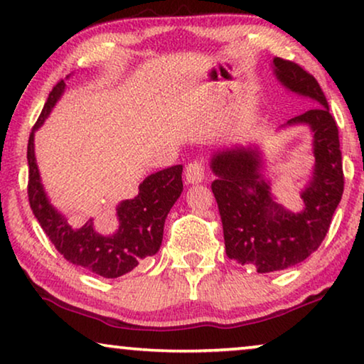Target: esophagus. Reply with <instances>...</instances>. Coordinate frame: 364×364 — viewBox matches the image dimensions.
<instances>
[{
	"instance_id": "1",
	"label": "esophagus",
	"mask_w": 364,
	"mask_h": 364,
	"mask_svg": "<svg viewBox=\"0 0 364 364\" xmlns=\"http://www.w3.org/2000/svg\"><path fill=\"white\" fill-rule=\"evenodd\" d=\"M184 178L189 184H198L204 180V166L201 161H191L186 166V171H184Z\"/></svg>"
}]
</instances>
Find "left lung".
<instances>
[{"label":"left lung","instance_id":"1","mask_svg":"<svg viewBox=\"0 0 364 364\" xmlns=\"http://www.w3.org/2000/svg\"><path fill=\"white\" fill-rule=\"evenodd\" d=\"M274 73L284 87L316 105L287 122L305 124L314 132L315 168L301 191L305 208L295 214L275 203L270 184L260 173L262 158L257 146L228 148L211 158V170L218 176L211 188L221 214L228 257L254 265L259 274L304 262L320 247L345 186L338 127L318 82L299 64L280 58L274 59Z\"/></svg>","mask_w":364,"mask_h":364}]
</instances>
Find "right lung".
<instances>
[{
	"instance_id": "obj_1",
	"label": "right lung",
	"mask_w": 364,
	"mask_h": 364,
	"mask_svg": "<svg viewBox=\"0 0 364 364\" xmlns=\"http://www.w3.org/2000/svg\"><path fill=\"white\" fill-rule=\"evenodd\" d=\"M64 87V80L54 85L29 135V204L43 231L65 260L100 277L117 279L160 249L165 219L183 191V166L176 165L146 176L138 186L136 196L122 201L117 208L119 229L115 234H99L92 219L79 229L70 226L68 219L50 206L34 156V132L48 119Z\"/></svg>"
}]
</instances>
